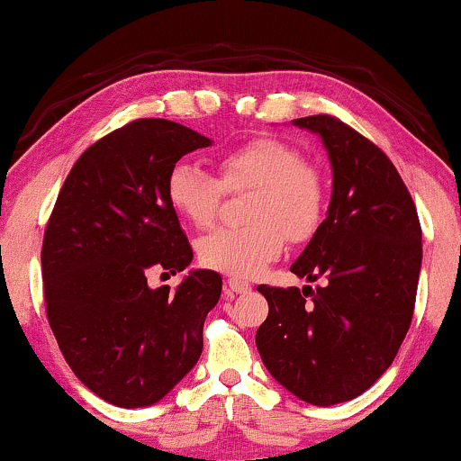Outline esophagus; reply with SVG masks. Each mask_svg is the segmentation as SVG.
<instances>
[{"label":"esophagus","instance_id":"34e87169","mask_svg":"<svg viewBox=\"0 0 461 461\" xmlns=\"http://www.w3.org/2000/svg\"><path fill=\"white\" fill-rule=\"evenodd\" d=\"M227 292L231 294H247L251 292V284L242 279H227Z\"/></svg>","mask_w":461,"mask_h":461}]
</instances>
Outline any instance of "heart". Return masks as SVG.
Instances as JSON below:
<instances>
[{"label": "heart", "instance_id": "b5f03b06", "mask_svg": "<svg viewBox=\"0 0 461 461\" xmlns=\"http://www.w3.org/2000/svg\"><path fill=\"white\" fill-rule=\"evenodd\" d=\"M216 171L219 180L191 160H177L165 177L169 206L193 227L212 225L225 191H253L245 206L251 223L197 240V258L206 268L247 279L279 258L285 236L301 242L318 230L326 186L298 148L275 137H255L221 154Z\"/></svg>", "mask_w": 461, "mask_h": 461}]
</instances>
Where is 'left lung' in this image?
<instances>
[{
    "label": "left lung",
    "instance_id": "1",
    "mask_svg": "<svg viewBox=\"0 0 461 461\" xmlns=\"http://www.w3.org/2000/svg\"><path fill=\"white\" fill-rule=\"evenodd\" d=\"M294 124L324 143L332 195L290 270L326 285H259L268 318L255 346L281 386L313 406H332L367 391L395 360L412 321L423 236L402 176L375 143L332 115Z\"/></svg>",
    "mask_w": 461,
    "mask_h": 461
}]
</instances>
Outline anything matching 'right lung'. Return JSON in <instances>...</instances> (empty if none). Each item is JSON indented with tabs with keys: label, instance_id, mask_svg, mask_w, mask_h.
Returning <instances> with one entry per match:
<instances>
[{
	"label": "right lung",
	"instance_id": "1",
	"mask_svg": "<svg viewBox=\"0 0 461 461\" xmlns=\"http://www.w3.org/2000/svg\"><path fill=\"white\" fill-rule=\"evenodd\" d=\"M210 143L171 120L131 122L72 165L47 223L49 324L77 378L113 406L160 402L202 357L221 275L191 270L176 290H152L146 273L163 266L176 275L193 262L165 177Z\"/></svg>",
	"mask_w": 461,
	"mask_h": 461
}]
</instances>
